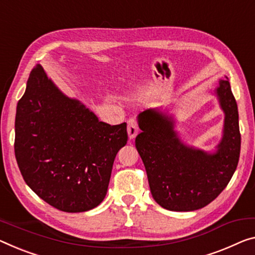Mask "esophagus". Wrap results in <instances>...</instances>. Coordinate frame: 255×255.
Masks as SVG:
<instances>
[{"label":"esophagus","mask_w":255,"mask_h":255,"mask_svg":"<svg viewBox=\"0 0 255 255\" xmlns=\"http://www.w3.org/2000/svg\"><path fill=\"white\" fill-rule=\"evenodd\" d=\"M139 132V128H138V122L134 117L132 119H128V138L133 139L135 138V135L138 134Z\"/></svg>","instance_id":"esophagus-1"}]
</instances>
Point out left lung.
<instances>
[{"label":"left lung","mask_w":255,"mask_h":255,"mask_svg":"<svg viewBox=\"0 0 255 255\" xmlns=\"http://www.w3.org/2000/svg\"><path fill=\"white\" fill-rule=\"evenodd\" d=\"M217 95L226 117L223 138L214 154L186 147L173 131L172 117L150 109L139 115L141 132L135 147L152 197L164 209L177 212L202 209L222 193L236 171L241 132L237 103L228 81H220Z\"/></svg>","instance_id":"obj_1"}]
</instances>
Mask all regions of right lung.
<instances>
[{"label":"right lung","instance_id":"obj_1","mask_svg":"<svg viewBox=\"0 0 255 255\" xmlns=\"http://www.w3.org/2000/svg\"><path fill=\"white\" fill-rule=\"evenodd\" d=\"M14 155L25 182L64 212L95 209L107 194L117 151L127 144V123L109 125L69 99L41 65L29 74L17 105Z\"/></svg>","mask_w":255,"mask_h":255}]
</instances>
